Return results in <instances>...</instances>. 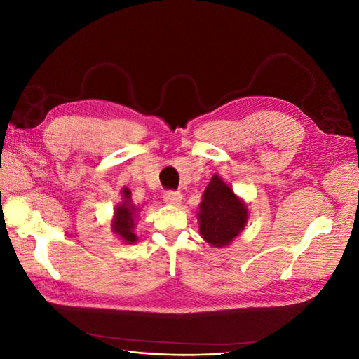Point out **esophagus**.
I'll return each mask as SVG.
<instances>
[{
    "mask_svg": "<svg viewBox=\"0 0 359 359\" xmlns=\"http://www.w3.org/2000/svg\"><path fill=\"white\" fill-rule=\"evenodd\" d=\"M168 205H180L181 202V193L180 191H166L165 196H163Z\"/></svg>",
    "mask_w": 359,
    "mask_h": 359,
    "instance_id": "1",
    "label": "esophagus"
}]
</instances>
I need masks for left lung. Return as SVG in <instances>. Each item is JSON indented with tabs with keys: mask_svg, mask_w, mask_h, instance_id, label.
<instances>
[{
	"mask_svg": "<svg viewBox=\"0 0 359 359\" xmlns=\"http://www.w3.org/2000/svg\"><path fill=\"white\" fill-rule=\"evenodd\" d=\"M248 210L243 199L217 175L202 194L198 220L199 232L212 247L229 245L247 224Z\"/></svg>",
	"mask_w": 359,
	"mask_h": 359,
	"instance_id": "left-lung-1",
	"label": "left lung"
}]
</instances>
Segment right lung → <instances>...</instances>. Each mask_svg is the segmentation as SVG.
<instances>
[{
  "label": "right lung",
  "mask_w": 359,
  "mask_h": 359,
  "mask_svg": "<svg viewBox=\"0 0 359 359\" xmlns=\"http://www.w3.org/2000/svg\"><path fill=\"white\" fill-rule=\"evenodd\" d=\"M123 202L116 205L112 220V232H115L126 244H135L137 241V236L135 235V226H136V212L137 208L130 201L132 193L127 187L121 190Z\"/></svg>",
  "instance_id": "right-lung-1"
}]
</instances>
